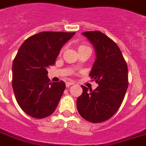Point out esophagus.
<instances>
[{"label": "esophagus", "mask_w": 146, "mask_h": 146, "mask_svg": "<svg viewBox=\"0 0 146 146\" xmlns=\"http://www.w3.org/2000/svg\"><path fill=\"white\" fill-rule=\"evenodd\" d=\"M73 84H74L73 82H66V87H70L71 85H73Z\"/></svg>", "instance_id": "1"}]
</instances>
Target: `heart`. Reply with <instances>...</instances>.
I'll list each match as a JSON object with an SVG mask.
<instances>
[{
    "mask_svg": "<svg viewBox=\"0 0 146 146\" xmlns=\"http://www.w3.org/2000/svg\"><path fill=\"white\" fill-rule=\"evenodd\" d=\"M90 48L89 47H88V46H84V45H80V46H78V50H80V49H83V48ZM62 51H63V48H62V49L60 50V54L62 53Z\"/></svg>",
    "mask_w": 146,
    "mask_h": 146,
    "instance_id": "obj_1",
    "label": "heart"
}]
</instances>
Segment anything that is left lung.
Listing matches in <instances>:
<instances>
[{"instance_id": "8db88e82", "label": "left lung", "mask_w": 146, "mask_h": 146, "mask_svg": "<svg viewBox=\"0 0 146 146\" xmlns=\"http://www.w3.org/2000/svg\"><path fill=\"white\" fill-rule=\"evenodd\" d=\"M92 42L97 59L89 76L98 84L94 90L85 86L77 98L79 114L90 122L105 121L114 115L122 104L128 87V66L119 47L99 31L83 32Z\"/></svg>"}]
</instances>
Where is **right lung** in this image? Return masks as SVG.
<instances>
[{"mask_svg": "<svg viewBox=\"0 0 146 146\" xmlns=\"http://www.w3.org/2000/svg\"><path fill=\"white\" fill-rule=\"evenodd\" d=\"M74 34L40 32L20 46L12 64V87L18 105L29 116L44 118L55 111L66 84L50 82L47 68L56 63L62 46Z\"/></svg>", "mask_w": 146, "mask_h": 146, "instance_id": "add662e5", "label": "right lung"}]
</instances>
